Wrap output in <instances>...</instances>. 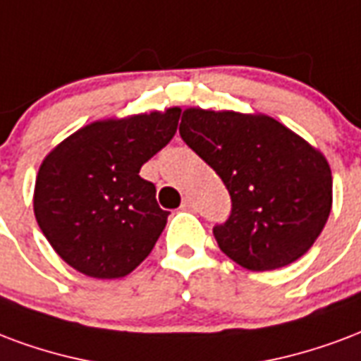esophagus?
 <instances>
[{
  "label": "esophagus",
  "instance_id": "esophagus-1",
  "mask_svg": "<svg viewBox=\"0 0 361 361\" xmlns=\"http://www.w3.org/2000/svg\"><path fill=\"white\" fill-rule=\"evenodd\" d=\"M181 208H183V210H193L195 208L193 201H191L189 197H185V199H183V202H181Z\"/></svg>",
  "mask_w": 361,
  "mask_h": 361
}]
</instances>
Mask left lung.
Listing matches in <instances>:
<instances>
[{"label": "left lung", "mask_w": 361, "mask_h": 361, "mask_svg": "<svg viewBox=\"0 0 361 361\" xmlns=\"http://www.w3.org/2000/svg\"><path fill=\"white\" fill-rule=\"evenodd\" d=\"M181 140L228 188L231 216L214 228L224 255L250 271L289 266L308 252L333 207L325 154L262 113L189 106Z\"/></svg>", "instance_id": "obj_1"}]
</instances>
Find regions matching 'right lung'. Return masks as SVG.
<instances>
[{
  "mask_svg": "<svg viewBox=\"0 0 361 361\" xmlns=\"http://www.w3.org/2000/svg\"><path fill=\"white\" fill-rule=\"evenodd\" d=\"M180 106L93 120L39 164L34 216L68 266L95 279L132 274L166 226L141 166L172 140Z\"/></svg>",
  "mask_w": 361,
  "mask_h": 361,
  "instance_id": "add662e5",
  "label": "right lung"
}]
</instances>
